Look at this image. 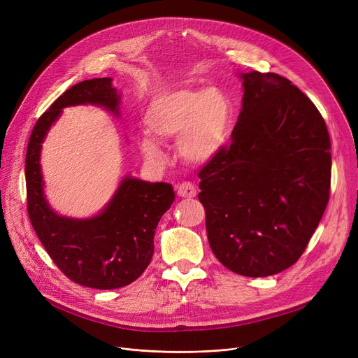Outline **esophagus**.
Instances as JSON below:
<instances>
[{"label": "esophagus", "instance_id": "esophagus-1", "mask_svg": "<svg viewBox=\"0 0 358 358\" xmlns=\"http://www.w3.org/2000/svg\"><path fill=\"white\" fill-rule=\"evenodd\" d=\"M177 194L180 197H184V199H192L197 194V190H196V185L192 184V182H181L180 185H177Z\"/></svg>", "mask_w": 358, "mask_h": 358}]
</instances>
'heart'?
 Segmentation results:
<instances>
[{
    "instance_id": "1",
    "label": "heart",
    "mask_w": 358,
    "mask_h": 358,
    "mask_svg": "<svg viewBox=\"0 0 358 358\" xmlns=\"http://www.w3.org/2000/svg\"><path fill=\"white\" fill-rule=\"evenodd\" d=\"M232 103L222 90L184 88L162 92L146 111V126L153 138L141 142L145 157L162 161L159 142L177 138L181 157L190 164L203 165L216 158L229 136Z\"/></svg>"
}]
</instances>
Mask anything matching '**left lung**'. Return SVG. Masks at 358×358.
<instances>
[{
	"label": "left lung",
	"mask_w": 358,
	"mask_h": 358,
	"mask_svg": "<svg viewBox=\"0 0 358 358\" xmlns=\"http://www.w3.org/2000/svg\"><path fill=\"white\" fill-rule=\"evenodd\" d=\"M232 142L206 164L199 200L215 257L245 277L285 271L327 209L331 141L316 106L285 77L242 73Z\"/></svg>",
	"instance_id": "left-lung-1"
}]
</instances>
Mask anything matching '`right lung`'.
I'll return each mask as SVG.
<instances>
[{
  "label": "right lung",
  "mask_w": 358,
  "mask_h": 358,
  "mask_svg": "<svg viewBox=\"0 0 358 358\" xmlns=\"http://www.w3.org/2000/svg\"><path fill=\"white\" fill-rule=\"evenodd\" d=\"M99 104L119 113V96L111 78L75 84L56 99L36 122L26 154L27 213L46 252L71 281L111 290L141 277L154 254V234L161 216L174 201L166 182L124 178L103 213L77 220L53 213L43 197L41 148L52 123L66 106Z\"/></svg>",
  "instance_id": "1"
}]
</instances>
